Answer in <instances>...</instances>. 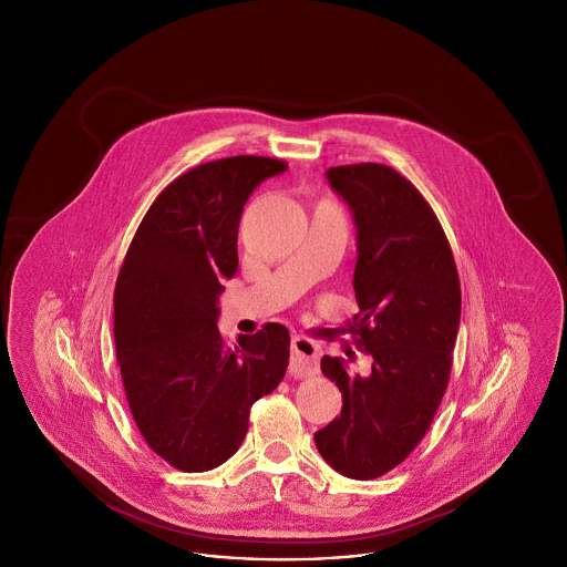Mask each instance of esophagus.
I'll return each mask as SVG.
<instances>
[{"mask_svg":"<svg viewBox=\"0 0 567 567\" xmlns=\"http://www.w3.org/2000/svg\"><path fill=\"white\" fill-rule=\"evenodd\" d=\"M321 347L308 336H293L291 340V377L308 378L319 372Z\"/></svg>","mask_w":567,"mask_h":567,"instance_id":"1","label":"esophagus"}]
</instances>
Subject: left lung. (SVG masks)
<instances>
[{
  "mask_svg": "<svg viewBox=\"0 0 567 567\" xmlns=\"http://www.w3.org/2000/svg\"><path fill=\"white\" fill-rule=\"evenodd\" d=\"M329 185L357 225L349 331L372 357V374H351L342 359H321L342 393V412L315 433L321 457L354 481L400 465L430 430L442 402L457 340L461 285L453 248L419 189L382 163L329 167Z\"/></svg>",
  "mask_w": 567,
  "mask_h": 567,
  "instance_id": "left-lung-1",
  "label": "left lung"
}]
</instances>
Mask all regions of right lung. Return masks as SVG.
Returning <instances> with one entry per match:
<instances>
[{"label": "right lung", "mask_w": 567, "mask_h": 567, "mask_svg": "<svg viewBox=\"0 0 567 567\" xmlns=\"http://www.w3.org/2000/svg\"><path fill=\"white\" fill-rule=\"evenodd\" d=\"M287 169L271 157L202 163L151 204L114 287V344L135 425L163 461L208 472L231 457L250 408L289 365V329L264 324L227 344L216 319L223 280L238 270L244 204Z\"/></svg>", "instance_id": "right-lung-1"}]
</instances>
